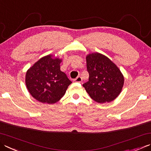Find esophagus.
I'll list each match as a JSON object with an SVG mask.
<instances>
[{
  "instance_id": "esophagus-1",
  "label": "esophagus",
  "mask_w": 151,
  "mask_h": 151,
  "mask_svg": "<svg viewBox=\"0 0 151 151\" xmlns=\"http://www.w3.org/2000/svg\"><path fill=\"white\" fill-rule=\"evenodd\" d=\"M74 81L76 82H80V83H81V82H82V78L81 76H77V77L74 80Z\"/></svg>"
}]
</instances>
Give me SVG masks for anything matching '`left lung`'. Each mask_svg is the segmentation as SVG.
<instances>
[{
	"mask_svg": "<svg viewBox=\"0 0 151 151\" xmlns=\"http://www.w3.org/2000/svg\"><path fill=\"white\" fill-rule=\"evenodd\" d=\"M89 80L83 84L94 101L104 103L113 101L122 91L124 78L120 69L111 60L99 53L86 56Z\"/></svg>",
	"mask_w": 151,
	"mask_h": 151,
	"instance_id": "obj_1",
	"label": "left lung"
}]
</instances>
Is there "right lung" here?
Returning <instances> with one entry per match:
<instances>
[{
  "label": "right lung",
  "instance_id": "obj_1",
  "mask_svg": "<svg viewBox=\"0 0 151 151\" xmlns=\"http://www.w3.org/2000/svg\"><path fill=\"white\" fill-rule=\"evenodd\" d=\"M61 62V59L48 55L40 58L27 71V88L39 102L53 104L60 101L72 83L60 70Z\"/></svg>",
  "mask_w": 151,
  "mask_h": 151
}]
</instances>
